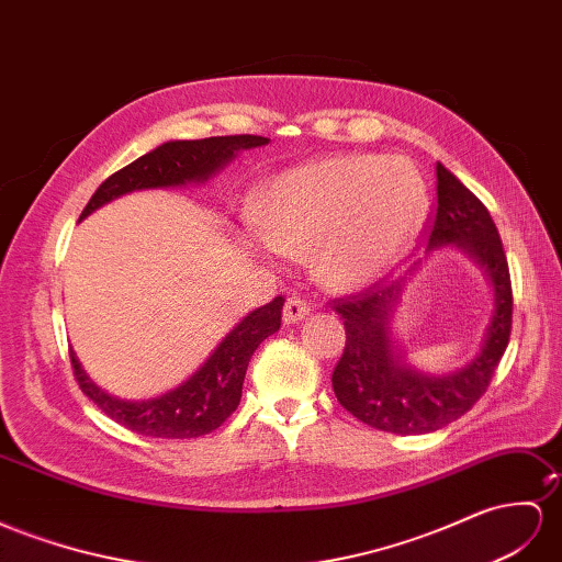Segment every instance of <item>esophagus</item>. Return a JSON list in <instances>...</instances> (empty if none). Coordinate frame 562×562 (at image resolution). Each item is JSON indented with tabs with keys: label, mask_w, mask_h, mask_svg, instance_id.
Instances as JSON below:
<instances>
[{
	"label": "esophagus",
	"mask_w": 562,
	"mask_h": 562,
	"mask_svg": "<svg viewBox=\"0 0 562 562\" xmlns=\"http://www.w3.org/2000/svg\"><path fill=\"white\" fill-rule=\"evenodd\" d=\"M308 313H311V306H308V301L304 296L292 294L290 299H286V304H284V323L304 321Z\"/></svg>",
	"instance_id": "1"
}]
</instances>
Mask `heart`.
I'll use <instances>...</instances> for the list:
<instances>
[{
  "mask_svg": "<svg viewBox=\"0 0 562 562\" xmlns=\"http://www.w3.org/2000/svg\"><path fill=\"white\" fill-rule=\"evenodd\" d=\"M427 190L404 158L339 156L284 172L270 184L258 221L286 254L315 249L321 276L337 286L380 278L418 235Z\"/></svg>",
  "mask_w": 562,
  "mask_h": 562,
  "instance_id": "b5f03b06",
  "label": "heart"
}]
</instances>
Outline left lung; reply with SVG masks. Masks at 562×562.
I'll return each mask as SVG.
<instances>
[{"label":"left lung","mask_w":562,"mask_h":562,"mask_svg":"<svg viewBox=\"0 0 562 562\" xmlns=\"http://www.w3.org/2000/svg\"><path fill=\"white\" fill-rule=\"evenodd\" d=\"M456 244L488 270L496 311L486 341L470 366L446 378L401 368L386 333L398 282L370 284L333 299L344 318L347 344L333 372L339 404L356 420L394 435H427L465 415L494 378L513 327V286L508 258L486 206L453 172L437 164V211L429 225V249Z\"/></svg>","instance_id":"left-lung-1"}]
</instances>
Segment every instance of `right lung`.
I'll list each match as a JSON object with an SVG mask.
<instances>
[{
	"label": "right lung",
	"instance_id": "obj_1",
	"mask_svg": "<svg viewBox=\"0 0 562 562\" xmlns=\"http://www.w3.org/2000/svg\"><path fill=\"white\" fill-rule=\"evenodd\" d=\"M266 142L268 137L258 135L166 142L154 151L139 156L131 166L113 172L111 178L99 184L88 206L82 209L80 221L99 206H104L106 201L125 192L206 180L211 172L225 166L239 149L261 147ZM282 306L284 299L276 296L270 304L249 313L190 380L158 398L135 404V401H119L99 392L88 375H85L74 349H70L68 353L70 366H74V378L82 394L102 408V413H106L111 420H116L125 429L137 431L142 437L192 439L209 435L215 427H221L239 406L247 366L258 344L280 329Z\"/></svg>",
	"mask_w": 562,
	"mask_h": 562
}]
</instances>
